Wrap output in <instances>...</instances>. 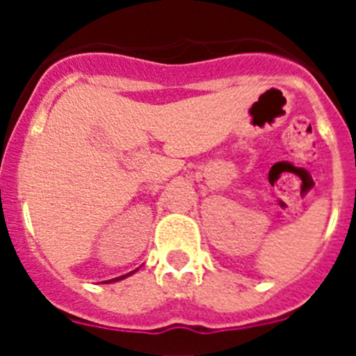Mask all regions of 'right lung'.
<instances>
[{"instance_id":"1","label":"right lung","mask_w":356,"mask_h":356,"mask_svg":"<svg viewBox=\"0 0 356 356\" xmlns=\"http://www.w3.org/2000/svg\"><path fill=\"white\" fill-rule=\"evenodd\" d=\"M135 271H137V269H135ZM135 271H131V273H128V275H122V276H119V278H114V280H108V282H103V284H110V282H119V280H124V278H128V276L130 275H134Z\"/></svg>"}]
</instances>
